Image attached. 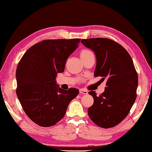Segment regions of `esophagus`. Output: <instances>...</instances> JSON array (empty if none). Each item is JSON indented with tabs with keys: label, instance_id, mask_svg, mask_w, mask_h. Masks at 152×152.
Wrapping results in <instances>:
<instances>
[{
	"label": "esophagus",
	"instance_id": "esophagus-1",
	"mask_svg": "<svg viewBox=\"0 0 152 152\" xmlns=\"http://www.w3.org/2000/svg\"><path fill=\"white\" fill-rule=\"evenodd\" d=\"M80 94H83V95H86L88 94L87 91H86L85 89H80Z\"/></svg>",
	"mask_w": 152,
	"mask_h": 152
}]
</instances>
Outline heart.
<instances>
[{
	"label": "heart",
	"mask_w": 152,
	"mask_h": 152,
	"mask_svg": "<svg viewBox=\"0 0 152 152\" xmlns=\"http://www.w3.org/2000/svg\"><path fill=\"white\" fill-rule=\"evenodd\" d=\"M91 53H93L91 50H89L84 49V50H82L80 51V57L82 58V57H84V56H85L89 55V54H91Z\"/></svg>",
	"instance_id": "heart-1"
}]
</instances>
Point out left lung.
Masks as SVG:
<instances>
[{
	"label": "left lung",
	"instance_id": "obj_1",
	"mask_svg": "<svg viewBox=\"0 0 152 152\" xmlns=\"http://www.w3.org/2000/svg\"><path fill=\"white\" fill-rule=\"evenodd\" d=\"M81 43L96 54L94 76L106 80L104 91L99 96L94 91L89 92L94 102L88 115L99 127L113 128L126 118L137 98L138 74L134 63L123 46L108 38L82 39Z\"/></svg>",
	"mask_w": 152,
	"mask_h": 152
}]
</instances>
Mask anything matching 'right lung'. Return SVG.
Masks as SVG:
<instances>
[{
	"mask_svg": "<svg viewBox=\"0 0 152 152\" xmlns=\"http://www.w3.org/2000/svg\"><path fill=\"white\" fill-rule=\"evenodd\" d=\"M80 39H46L31 46L18 63L16 94L29 118L42 127L53 126L66 113L79 90H64L56 84L66 61Z\"/></svg>",
	"mask_w": 152,
	"mask_h": 152,
	"instance_id": "add662e5",
	"label": "right lung"
}]
</instances>
